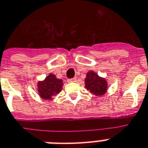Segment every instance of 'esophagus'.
Here are the masks:
<instances>
[{"mask_svg":"<svg viewBox=\"0 0 148 148\" xmlns=\"http://www.w3.org/2000/svg\"><path fill=\"white\" fill-rule=\"evenodd\" d=\"M68 81L69 83H74V82H76L77 81V79L76 78H70V79H68Z\"/></svg>","mask_w":148,"mask_h":148,"instance_id":"34e87169","label":"esophagus"}]
</instances>
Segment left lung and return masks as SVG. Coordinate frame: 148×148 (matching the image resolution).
<instances>
[{
	"label": "left lung",
	"instance_id": "8db88e82",
	"mask_svg": "<svg viewBox=\"0 0 148 148\" xmlns=\"http://www.w3.org/2000/svg\"><path fill=\"white\" fill-rule=\"evenodd\" d=\"M86 88L95 95H102L107 90V82L95 72L89 71L85 79Z\"/></svg>",
	"mask_w": 148,
	"mask_h": 148
}]
</instances>
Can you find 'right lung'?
<instances>
[{"label":"right lung","instance_id":"add662e5","mask_svg":"<svg viewBox=\"0 0 148 148\" xmlns=\"http://www.w3.org/2000/svg\"><path fill=\"white\" fill-rule=\"evenodd\" d=\"M62 80L57 79L55 75L50 74L43 82L38 84V92L43 99H51L62 89Z\"/></svg>","mask_w":148,"mask_h":148}]
</instances>
